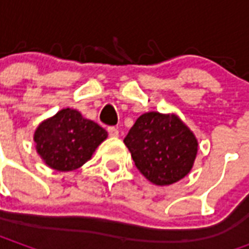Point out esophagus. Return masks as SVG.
Returning a JSON list of instances; mask_svg holds the SVG:
<instances>
[{
  "label": "esophagus",
  "mask_w": 249,
  "mask_h": 249,
  "mask_svg": "<svg viewBox=\"0 0 249 249\" xmlns=\"http://www.w3.org/2000/svg\"><path fill=\"white\" fill-rule=\"evenodd\" d=\"M108 133L110 137H117V136H119V129H117V128H114V126H109Z\"/></svg>",
  "instance_id": "1"
}]
</instances>
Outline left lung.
Segmentation results:
<instances>
[{
  "mask_svg": "<svg viewBox=\"0 0 249 249\" xmlns=\"http://www.w3.org/2000/svg\"><path fill=\"white\" fill-rule=\"evenodd\" d=\"M124 142L137 169L161 187L185 178L197 155L196 137L176 114H141Z\"/></svg>",
  "mask_w": 249,
  "mask_h": 249,
  "instance_id": "8db88e82",
  "label": "left lung"
}]
</instances>
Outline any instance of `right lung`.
<instances>
[{"instance_id":"add662e5","label":"right lung","mask_w":249,"mask_h":249,"mask_svg":"<svg viewBox=\"0 0 249 249\" xmlns=\"http://www.w3.org/2000/svg\"><path fill=\"white\" fill-rule=\"evenodd\" d=\"M108 137L107 130L76 109L65 108L42 121L35 132L37 153L48 167L60 172L74 171L90 160Z\"/></svg>"}]
</instances>
